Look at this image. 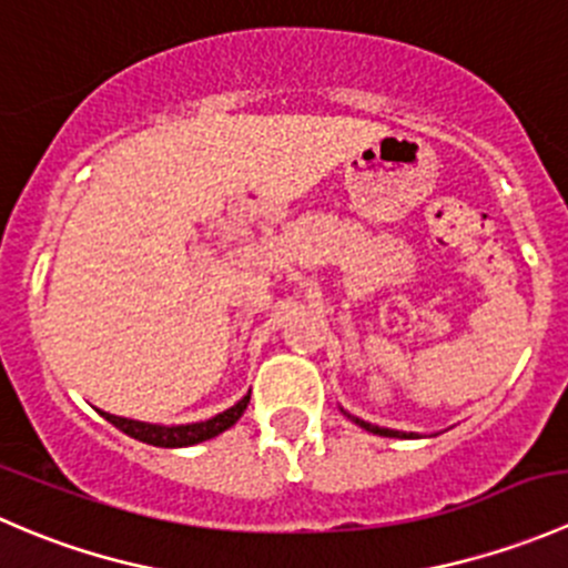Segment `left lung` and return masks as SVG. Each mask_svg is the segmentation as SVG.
<instances>
[{"label":"left lung","mask_w":568,"mask_h":568,"mask_svg":"<svg viewBox=\"0 0 568 568\" xmlns=\"http://www.w3.org/2000/svg\"><path fill=\"white\" fill-rule=\"evenodd\" d=\"M352 417V415H348ZM354 423H357V426H363L365 432H371V434H379V437H400V439H415L417 434L415 432H395V428H382V426H374V423H365V420H359V417H352Z\"/></svg>","instance_id":"left-lung-1"}]
</instances>
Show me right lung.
Returning <instances> with one entry per match:
<instances>
[{"label": "right lung", "mask_w": 568, "mask_h": 568, "mask_svg": "<svg viewBox=\"0 0 568 568\" xmlns=\"http://www.w3.org/2000/svg\"><path fill=\"white\" fill-rule=\"evenodd\" d=\"M250 404V395H244L239 404H233L231 409L220 412L216 417L203 423H186V426H156V423H142V420H129V417H118V415H109V412H101L114 428H120L123 434L129 437L140 439V443L148 445H156V448H186V445H197L205 443V439L216 437V434L227 432L239 417L244 415Z\"/></svg>", "instance_id": "obj_1"}]
</instances>
